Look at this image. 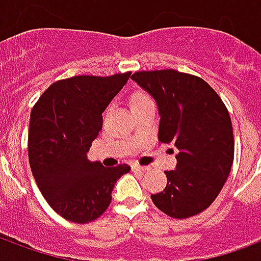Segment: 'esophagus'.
<instances>
[{
  "mask_svg": "<svg viewBox=\"0 0 261 261\" xmlns=\"http://www.w3.org/2000/svg\"><path fill=\"white\" fill-rule=\"evenodd\" d=\"M131 169L134 170V172H144V170H147V168L145 166H140V165H133Z\"/></svg>",
  "mask_w": 261,
  "mask_h": 261,
  "instance_id": "1",
  "label": "esophagus"
}]
</instances>
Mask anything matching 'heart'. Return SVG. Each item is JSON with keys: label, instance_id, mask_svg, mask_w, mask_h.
Listing matches in <instances>:
<instances>
[{"label": "heart", "instance_id": "heart-1", "mask_svg": "<svg viewBox=\"0 0 261 261\" xmlns=\"http://www.w3.org/2000/svg\"><path fill=\"white\" fill-rule=\"evenodd\" d=\"M147 102H151V99L148 96L145 92H134L133 93V96L130 99V103H131V108H136V106H140L142 103H147Z\"/></svg>", "mask_w": 261, "mask_h": 261}]
</instances>
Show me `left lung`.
I'll return each instance as SVG.
<instances>
[{
  "mask_svg": "<svg viewBox=\"0 0 261 261\" xmlns=\"http://www.w3.org/2000/svg\"><path fill=\"white\" fill-rule=\"evenodd\" d=\"M155 99L159 141L177 148L176 169L165 172L168 185L152 194L169 217L189 218L208 208L222 190L233 162V131L224 102L207 82L175 69L133 74Z\"/></svg>",
  "mask_w": 261,
  "mask_h": 261,
  "instance_id": "1",
  "label": "left lung"
}]
</instances>
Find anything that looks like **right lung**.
I'll return each mask as SVG.
<instances>
[{"mask_svg": "<svg viewBox=\"0 0 261 261\" xmlns=\"http://www.w3.org/2000/svg\"><path fill=\"white\" fill-rule=\"evenodd\" d=\"M130 75H80L54 82L32 109V173L50 207L68 221L85 224L100 217L116 181L130 172L128 165L105 168L86 156L102 128V113Z\"/></svg>", "mask_w": 261, "mask_h": 261, "instance_id": "right-lung-1", "label": "right lung"}]
</instances>
